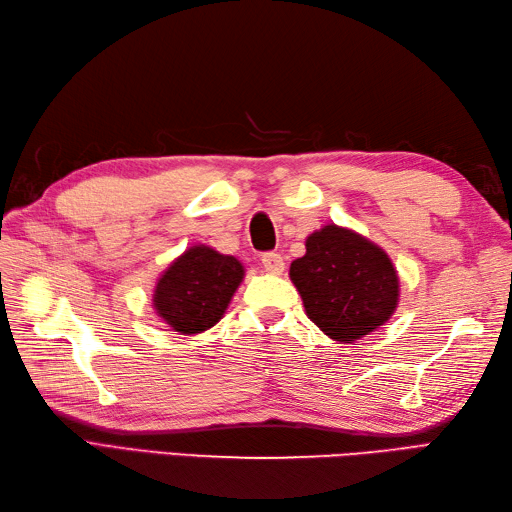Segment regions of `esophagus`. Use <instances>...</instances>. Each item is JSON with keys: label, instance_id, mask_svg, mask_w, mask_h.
<instances>
[{"label": "esophagus", "instance_id": "esophagus-1", "mask_svg": "<svg viewBox=\"0 0 512 512\" xmlns=\"http://www.w3.org/2000/svg\"><path fill=\"white\" fill-rule=\"evenodd\" d=\"M262 266H264L266 273H273V275L284 273V257H281L279 253H264L262 255Z\"/></svg>", "mask_w": 512, "mask_h": 512}]
</instances>
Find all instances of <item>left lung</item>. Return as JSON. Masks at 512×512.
<instances>
[{"label":"left lung","mask_w":512,"mask_h":512,"mask_svg":"<svg viewBox=\"0 0 512 512\" xmlns=\"http://www.w3.org/2000/svg\"><path fill=\"white\" fill-rule=\"evenodd\" d=\"M290 279L310 321L341 343L374 332L398 303V275L385 250L336 224L306 239Z\"/></svg>","instance_id":"left-lung-1"}]
</instances>
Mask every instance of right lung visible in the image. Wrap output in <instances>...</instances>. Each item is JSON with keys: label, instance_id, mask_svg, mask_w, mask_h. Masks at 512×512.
Masks as SVG:
<instances>
[{"label": "right lung", "instance_id": "right-lung-1", "mask_svg": "<svg viewBox=\"0 0 512 512\" xmlns=\"http://www.w3.org/2000/svg\"><path fill=\"white\" fill-rule=\"evenodd\" d=\"M244 268L231 255L209 246H193L158 279L154 308L173 330L198 334L222 319Z\"/></svg>", "mask_w": 512, "mask_h": 512}]
</instances>
